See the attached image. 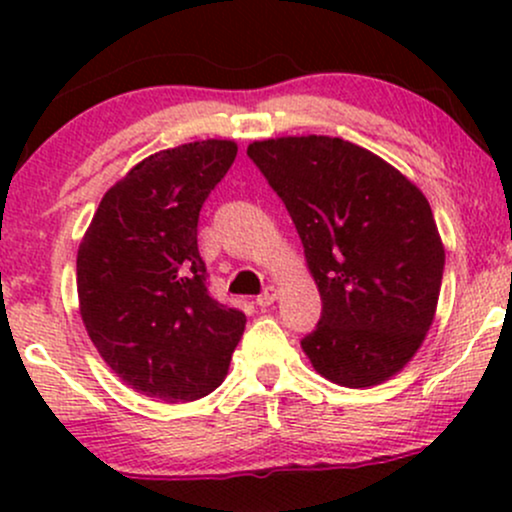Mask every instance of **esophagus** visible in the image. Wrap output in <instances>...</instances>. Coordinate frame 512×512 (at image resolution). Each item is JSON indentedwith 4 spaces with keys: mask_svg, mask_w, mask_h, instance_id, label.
Returning <instances> with one entry per match:
<instances>
[{
    "mask_svg": "<svg viewBox=\"0 0 512 512\" xmlns=\"http://www.w3.org/2000/svg\"><path fill=\"white\" fill-rule=\"evenodd\" d=\"M276 298H279V289H276V286H267V289L257 296V305H260V308H267V305H272Z\"/></svg>",
    "mask_w": 512,
    "mask_h": 512,
    "instance_id": "34e87169",
    "label": "esophagus"
}]
</instances>
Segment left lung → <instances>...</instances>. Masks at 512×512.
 I'll return each mask as SVG.
<instances>
[{"mask_svg": "<svg viewBox=\"0 0 512 512\" xmlns=\"http://www.w3.org/2000/svg\"><path fill=\"white\" fill-rule=\"evenodd\" d=\"M248 156L296 223L322 298L305 356L344 387L390 380L424 342L443 281L445 250L424 192L339 137L264 139Z\"/></svg>", "mask_w": 512, "mask_h": 512, "instance_id": "obj_1", "label": "left lung"}]
</instances>
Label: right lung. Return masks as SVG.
<instances>
[{"mask_svg":"<svg viewBox=\"0 0 512 512\" xmlns=\"http://www.w3.org/2000/svg\"><path fill=\"white\" fill-rule=\"evenodd\" d=\"M236 142L158 151L115 182L76 255L88 337L132 390L192 402L223 383L245 315L209 296L199 257L202 204L233 166Z\"/></svg>","mask_w":512,"mask_h":512,"instance_id":"add662e5","label":"right lung"}]
</instances>
